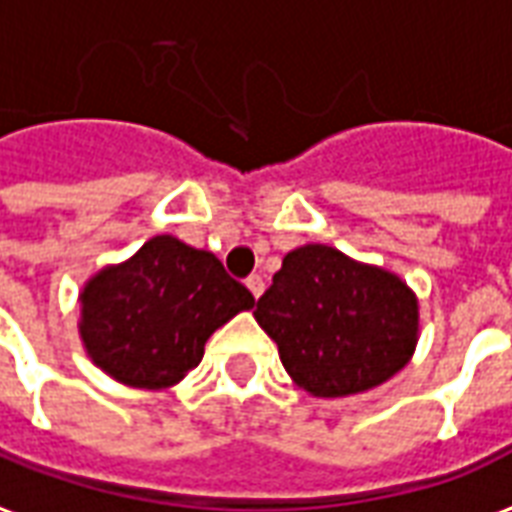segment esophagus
<instances>
[{
	"label": "esophagus",
	"instance_id": "34e87169",
	"mask_svg": "<svg viewBox=\"0 0 512 512\" xmlns=\"http://www.w3.org/2000/svg\"><path fill=\"white\" fill-rule=\"evenodd\" d=\"M245 286L251 289V294L256 297V300H259L261 294H264V278H261V275H251V278L245 281Z\"/></svg>",
	"mask_w": 512,
	"mask_h": 512
}]
</instances>
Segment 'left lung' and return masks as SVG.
<instances>
[{
	"instance_id": "1",
	"label": "left lung",
	"mask_w": 512,
	"mask_h": 512,
	"mask_svg": "<svg viewBox=\"0 0 512 512\" xmlns=\"http://www.w3.org/2000/svg\"><path fill=\"white\" fill-rule=\"evenodd\" d=\"M253 316L278 343L286 374L313 398L374 390L406 368L420 341L412 286L322 242L283 256Z\"/></svg>"
}]
</instances>
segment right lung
I'll return each mask as SVG.
<instances>
[{"mask_svg":"<svg viewBox=\"0 0 512 512\" xmlns=\"http://www.w3.org/2000/svg\"><path fill=\"white\" fill-rule=\"evenodd\" d=\"M253 305L215 253L158 234L81 286L78 338L114 382L166 390L201 363L218 327Z\"/></svg>","mask_w":512,"mask_h":512,"instance_id":"obj_1","label":"right lung"}]
</instances>
